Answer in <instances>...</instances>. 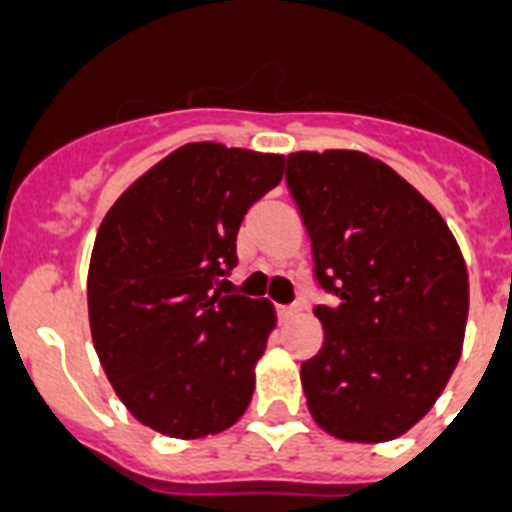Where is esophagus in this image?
<instances>
[{
	"label": "esophagus",
	"mask_w": 512,
	"mask_h": 512,
	"mask_svg": "<svg viewBox=\"0 0 512 512\" xmlns=\"http://www.w3.org/2000/svg\"><path fill=\"white\" fill-rule=\"evenodd\" d=\"M298 311H301L298 303H293V306H277V316H280V319H287V316L298 314Z\"/></svg>",
	"instance_id": "esophagus-1"
}]
</instances>
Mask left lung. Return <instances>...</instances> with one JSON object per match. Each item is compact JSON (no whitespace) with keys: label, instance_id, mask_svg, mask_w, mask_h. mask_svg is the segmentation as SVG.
<instances>
[{"label":"left lung","instance_id":"8db88e82","mask_svg":"<svg viewBox=\"0 0 512 512\" xmlns=\"http://www.w3.org/2000/svg\"><path fill=\"white\" fill-rule=\"evenodd\" d=\"M311 238L322 350L301 363L308 411L348 442H387L424 418L463 348L468 272L445 219L358 151L287 156Z\"/></svg>","mask_w":512,"mask_h":512}]
</instances>
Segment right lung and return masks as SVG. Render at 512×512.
I'll return each mask as SVG.
<instances>
[{
    "mask_svg": "<svg viewBox=\"0 0 512 512\" xmlns=\"http://www.w3.org/2000/svg\"><path fill=\"white\" fill-rule=\"evenodd\" d=\"M285 156L188 143L109 209L88 266V319L117 398L167 437L225 432L253 395L272 303L230 293L243 217Z\"/></svg>",
    "mask_w": 512,
    "mask_h": 512,
    "instance_id": "right-lung-1",
    "label": "right lung"
}]
</instances>
